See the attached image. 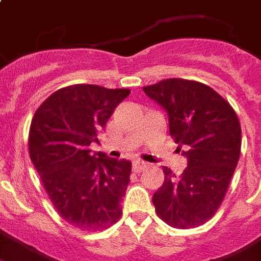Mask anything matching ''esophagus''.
<instances>
[{
    "instance_id": "esophagus-1",
    "label": "esophagus",
    "mask_w": 261,
    "mask_h": 261,
    "mask_svg": "<svg viewBox=\"0 0 261 261\" xmlns=\"http://www.w3.org/2000/svg\"><path fill=\"white\" fill-rule=\"evenodd\" d=\"M147 167L148 163H146V162L143 161H137L133 163V170H134V172H141L143 171V170H146Z\"/></svg>"
}]
</instances>
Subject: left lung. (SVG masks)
Listing matches in <instances>:
<instances>
[{
	"instance_id": "left-lung-1",
	"label": "left lung",
	"mask_w": 261,
	"mask_h": 261,
	"mask_svg": "<svg viewBox=\"0 0 261 261\" xmlns=\"http://www.w3.org/2000/svg\"><path fill=\"white\" fill-rule=\"evenodd\" d=\"M143 91L167 111L170 135L187 158L179 176L163 167V185L152 196L155 212L174 228L204 224L222 204L238 166V115L215 90L196 81L168 78Z\"/></svg>"
}]
</instances>
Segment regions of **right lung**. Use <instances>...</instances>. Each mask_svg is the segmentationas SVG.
<instances>
[{
	"label": "right lung",
	"instance_id": "add662e5",
	"mask_svg": "<svg viewBox=\"0 0 261 261\" xmlns=\"http://www.w3.org/2000/svg\"><path fill=\"white\" fill-rule=\"evenodd\" d=\"M128 89L73 85L53 93L37 109L29 131V155L54 208L83 231H103L122 216L131 162L91 154Z\"/></svg>",
	"mask_w": 261,
	"mask_h": 261
}]
</instances>
